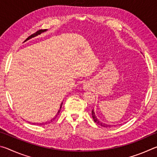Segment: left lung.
<instances>
[{
	"label": "left lung",
	"mask_w": 157,
	"mask_h": 157,
	"mask_svg": "<svg viewBox=\"0 0 157 157\" xmlns=\"http://www.w3.org/2000/svg\"><path fill=\"white\" fill-rule=\"evenodd\" d=\"M91 114H92V117H93V119H94V121L95 122V123H96L98 124H99V125L102 126V127H111V126H113V125H111V124H106V123H102V122H101V121H100L99 120H98V119L97 118L96 116H95V112H94V109H92ZM119 125H120V124H119ZM113 126H114V125H113Z\"/></svg>",
	"instance_id": "1"
}]
</instances>
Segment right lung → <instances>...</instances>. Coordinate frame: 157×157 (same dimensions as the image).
I'll use <instances>...</instances> for the list:
<instances>
[{"mask_svg": "<svg viewBox=\"0 0 157 157\" xmlns=\"http://www.w3.org/2000/svg\"><path fill=\"white\" fill-rule=\"evenodd\" d=\"M46 30H39V31H37L36 33H34V34H32V35H30V36L28 37V38L26 39V40H25V41H28V40H29V39H32V38H33V37H34V36H36L39 35V34H41L42 33H44V32H46ZM62 104H63V102L61 103L60 107H59V110H58L57 114H56V115H55V116L54 117V118H52L51 119V120L48 121H46V123H33L32 124H37V125H44V124H48V123H51V122H52L53 121L55 120V118H56L57 116L59 115V113H60L61 109H62Z\"/></svg>", "mask_w": 157, "mask_h": 157, "instance_id": "add662e5", "label": "right lung"}]
</instances>
